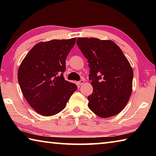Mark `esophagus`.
Wrapping results in <instances>:
<instances>
[{"label": "esophagus", "mask_w": 156, "mask_h": 156, "mask_svg": "<svg viewBox=\"0 0 156 156\" xmlns=\"http://www.w3.org/2000/svg\"><path fill=\"white\" fill-rule=\"evenodd\" d=\"M84 83V79H82V80H80V81H78V84L79 85H82Z\"/></svg>", "instance_id": "34e87169"}]
</instances>
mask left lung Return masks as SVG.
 I'll use <instances>...</instances> for the list:
<instances>
[{
	"instance_id": "left-lung-1",
	"label": "left lung",
	"mask_w": 156,
	"mask_h": 156,
	"mask_svg": "<svg viewBox=\"0 0 156 156\" xmlns=\"http://www.w3.org/2000/svg\"><path fill=\"white\" fill-rule=\"evenodd\" d=\"M78 46L87 58L94 90L88 107L101 118L117 115L129 100L133 72L122 50L112 41L78 38Z\"/></svg>"
}]
</instances>
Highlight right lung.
I'll return each instance as SVG.
<instances>
[{"mask_svg":"<svg viewBox=\"0 0 156 156\" xmlns=\"http://www.w3.org/2000/svg\"><path fill=\"white\" fill-rule=\"evenodd\" d=\"M76 38L41 42L34 45L18 69V80L23 96L39 114L51 116L61 112L77 89L65 80V60Z\"/></svg>","mask_w":156,"mask_h":156,"instance_id":"right-lung-1","label":"right lung"}]
</instances>
